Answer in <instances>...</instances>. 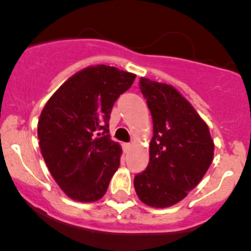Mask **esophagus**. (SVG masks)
Listing matches in <instances>:
<instances>
[{"label": "esophagus", "mask_w": 251, "mask_h": 251, "mask_svg": "<svg viewBox=\"0 0 251 251\" xmlns=\"http://www.w3.org/2000/svg\"><path fill=\"white\" fill-rule=\"evenodd\" d=\"M130 147H131V144H129V143H126V144L122 145V149H123V151L126 152V153L129 151V150H130Z\"/></svg>", "instance_id": "esophagus-1"}]
</instances>
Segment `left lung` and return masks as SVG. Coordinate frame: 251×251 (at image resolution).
<instances>
[{
  "instance_id": "left-lung-1",
  "label": "left lung",
  "mask_w": 251,
  "mask_h": 251,
  "mask_svg": "<svg viewBox=\"0 0 251 251\" xmlns=\"http://www.w3.org/2000/svg\"><path fill=\"white\" fill-rule=\"evenodd\" d=\"M153 122L150 162L134 177L141 202L153 208L174 205L203 179L214 157L206 123L173 86L140 78Z\"/></svg>"
}]
</instances>
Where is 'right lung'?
Returning <instances> with one entry per match:
<instances>
[{
  "mask_svg": "<svg viewBox=\"0 0 251 251\" xmlns=\"http://www.w3.org/2000/svg\"><path fill=\"white\" fill-rule=\"evenodd\" d=\"M134 79V74L113 66H89L70 77L43 107L41 152L71 200L95 202L106 193L122 153L108 134L111 110Z\"/></svg>",
  "mask_w": 251,
  "mask_h": 251,
  "instance_id": "add662e5",
  "label": "right lung"
}]
</instances>
